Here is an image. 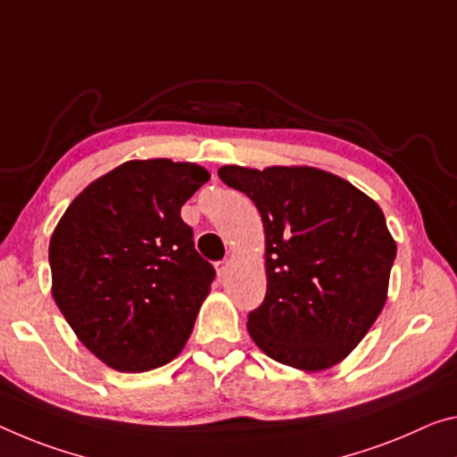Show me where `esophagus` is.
Masks as SVG:
<instances>
[{"instance_id": "esophagus-1", "label": "esophagus", "mask_w": 457, "mask_h": 457, "mask_svg": "<svg viewBox=\"0 0 457 457\" xmlns=\"http://www.w3.org/2000/svg\"><path fill=\"white\" fill-rule=\"evenodd\" d=\"M228 268H229V262L228 260H223V262H217L215 264V270H217V277L223 278L228 274Z\"/></svg>"}]
</instances>
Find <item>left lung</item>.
<instances>
[{
  "instance_id": "left-lung-1",
  "label": "left lung",
  "mask_w": 457,
  "mask_h": 457,
  "mask_svg": "<svg viewBox=\"0 0 457 457\" xmlns=\"http://www.w3.org/2000/svg\"><path fill=\"white\" fill-rule=\"evenodd\" d=\"M254 201L266 236V296L248 331L266 356L317 372L356 347L386 303L396 244L382 209L311 166H221Z\"/></svg>"
}]
</instances>
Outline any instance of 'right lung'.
Wrapping results in <instances>:
<instances>
[{
    "mask_svg": "<svg viewBox=\"0 0 457 457\" xmlns=\"http://www.w3.org/2000/svg\"><path fill=\"white\" fill-rule=\"evenodd\" d=\"M209 172L129 161L77 195L48 248L53 296L87 350L120 372L169 364L215 278L180 207Z\"/></svg>",
    "mask_w": 457,
    "mask_h": 457,
    "instance_id": "right-lung-1",
    "label": "right lung"
}]
</instances>
